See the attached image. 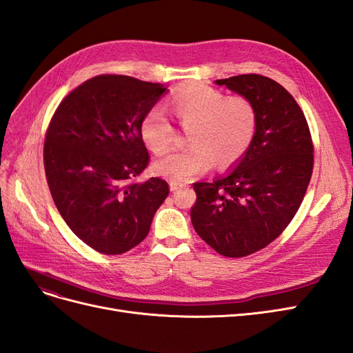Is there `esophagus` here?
<instances>
[{
    "label": "esophagus",
    "mask_w": 353,
    "mask_h": 353,
    "mask_svg": "<svg viewBox=\"0 0 353 353\" xmlns=\"http://www.w3.org/2000/svg\"><path fill=\"white\" fill-rule=\"evenodd\" d=\"M184 185H181V184H176V183H174V181H170L169 183V190L170 191H176L178 188H183Z\"/></svg>",
    "instance_id": "esophagus-1"
}]
</instances>
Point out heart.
I'll return each mask as SVG.
<instances>
[{"instance_id":"obj_1","label":"heart","mask_w":353,"mask_h":353,"mask_svg":"<svg viewBox=\"0 0 353 353\" xmlns=\"http://www.w3.org/2000/svg\"><path fill=\"white\" fill-rule=\"evenodd\" d=\"M168 109L188 132L185 150L172 152L154 162L157 175L185 183L201 175L216 163L228 168L249 150L258 128L254 104L241 95L227 97L205 83L179 90L168 103ZM144 144L156 154L165 153L175 137V130L162 110L153 109L141 121Z\"/></svg>"}]
</instances>
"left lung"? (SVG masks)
I'll list each match as a JSON object with an SVG mask.
<instances>
[{
  "label": "left lung",
  "instance_id": "1",
  "mask_svg": "<svg viewBox=\"0 0 353 353\" xmlns=\"http://www.w3.org/2000/svg\"><path fill=\"white\" fill-rule=\"evenodd\" d=\"M215 83L254 104L258 128L237 163L194 184L191 222L213 250L241 258L274 241L296 215L311 181L314 147L303 112L279 82L239 74Z\"/></svg>",
  "mask_w": 353,
  "mask_h": 353
}]
</instances>
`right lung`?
Listing matches in <instances>:
<instances>
[{
    "instance_id": "1",
    "label": "right lung",
    "mask_w": 353,
    "mask_h": 353,
    "mask_svg": "<svg viewBox=\"0 0 353 353\" xmlns=\"http://www.w3.org/2000/svg\"><path fill=\"white\" fill-rule=\"evenodd\" d=\"M166 94L162 83L101 74L60 103L44 145L52 200L68 227L90 248L121 254L145 237L168 183H137L148 163L143 117Z\"/></svg>"
}]
</instances>
